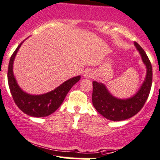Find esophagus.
<instances>
[{
	"instance_id": "34e87169",
	"label": "esophagus",
	"mask_w": 160,
	"mask_h": 160,
	"mask_svg": "<svg viewBox=\"0 0 160 160\" xmlns=\"http://www.w3.org/2000/svg\"><path fill=\"white\" fill-rule=\"evenodd\" d=\"M92 75H93V73H92V72L90 69H88V70H86V72H85V76L86 77V78H90Z\"/></svg>"
}]
</instances>
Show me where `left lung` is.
<instances>
[{"label": "left lung", "instance_id": "obj_1", "mask_svg": "<svg viewBox=\"0 0 160 160\" xmlns=\"http://www.w3.org/2000/svg\"><path fill=\"white\" fill-rule=\"evenodd\" d=\"M135 45L140 53L147 72L141 88L134 96L128 99H118L108 92L103 84L92 82V104L97 112L108 120L122 121L134 116L144 106L149 97L152 82V65L141 46L137 42H135Z\"/></svg>", "mask_w": 160, "mask_h": 160}]
</instances>
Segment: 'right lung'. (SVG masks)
I'll return each instance as SVG.
<instances>
[{
	"label": "right lung",
	"instance_id": "right-lung-1",
	"mask_svg": "<svg viewBox=\"0 0 160 160\" xmlns=\"http://www.w3.org/2000/svg\"><path fill=\"white\" fill-rule=\"evenodd\" d=\"M21 44L22 42L12 54L8 65V82L11 95L17 106L25 114L33 117L48 116L59 108L69 90L79 81L81 77L71 78L55 90L44 95H31L25 93L19 88L13 74V62Z\"/></svg>",
	"mask_w": 160,
	"mask_h": 160
}]
</instances>
